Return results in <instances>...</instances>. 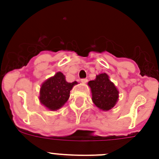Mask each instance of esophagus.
Instances as JSON below:
<instances>
[{
  "instance_id": "34e87169",
  "label": "esophagus",
  "mask_w": 159,
  "mask_h": 159,
  "mask_svg": "<svg viewBox=\"0 0 159 159\" xmlns=\"http://www.w3.org/2000/svg\"><path fill=\"white\" fill-rule=\"evenodd\" d=\"M81 82H82V83H87V78H82V79H81Z\"/></svg>"
}]
</instances>
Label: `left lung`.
<instances>
[{"label": "left lung", "mask_w": 159, "mask_h": 159, "mask_svg": "<svg viewBox=\"0 0 159 159\" xmlns=\"http://www.w3.org/2000/svg\"><path fill=\"white\" fill-rule=\"evenodd\" d=\"M92 102L102 111H109L116 106L119 98V91L106 73L97 75L96 79L90 81Z\"/></svg>", "instance_id": "8db88e82"}]
</instances>
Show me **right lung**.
<instances>
[{
	"label": "right lung",
	"instance_id": "add662e5",
	"mask_svg": "<svg viewBox=\"0 0 159 159\" xmlns=\"http://www.w3.org/2000/svg\"><path fill=\"white\" fill-rule=\"evenodd\" d=\"M77 82H67L61 72L49 77L41 85L39 101L50 111H57L67 102L70 91Z\"/></svg>",
	"mask_w": 159,
	"mask_h": 159
}]
</instances>
